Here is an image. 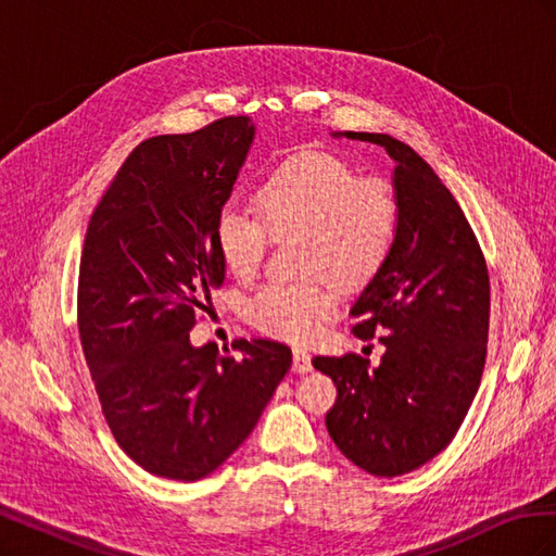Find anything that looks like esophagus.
<instances>
[{
  "label": "esophagus",
  "instance_id": "esophagus-1",
  "mask_svg": "<svg viewBox=\"0 0 556 556\" xmlns=\"http://www.w3.org/2000/svg\"><path fill=\"white\" fill-rule=\"evenodd\" d=\"M292 368L296 374H308L313 371V357L308 355V350L304 348H296L294 355H292Z\"/></svg>",
  "mask_w": 556,
  "mask_h": 556
}]
</instances>
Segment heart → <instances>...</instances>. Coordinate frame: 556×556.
Listing matches in <instances>:
<instances>
[{
    "label": "heart",
    "instance_id": "b5f03b06",
    "mask_svg": "<svg viewBox=\"0 0 556 556\" xmlns=\"http://www.w3.org/2000/svg\"><path fill=\"white\" fill-rule=\"evenodd\" d=\"M263 217L227 206L217 215L215 245L231 276L248 280L264 260L268 233H304L301 274L306 280H271L250 301V317L262 331L304 343L339 306V290L371 282L392 255L399 211L382 180L357 178L341 160L304 153L282 162L255 192Z\"/></svg>",
    "mask_w": 556,
    "mask_h": 556
}]
</instances>
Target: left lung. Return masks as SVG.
<instances>
[{"instance_id":"1","label":"left lung","mask_w":556,"mask_h":556,"mask_svg":"<svg viewBox=\"0 0 556 556\" xmlns=\"http://www.w3.org/2000/svg\"><path fill=\"white\" fill-rule=\"evenodd\" d=\"M384 148L394 162L399 227L392 255L350 315L359 339L384 345L380 366L357 355L315 357L339 390L327 431L378 478L443 452L473 403L490 331V276L464 211L431 166L390 134L333 131Z\"/></svg>"}]
</instances>
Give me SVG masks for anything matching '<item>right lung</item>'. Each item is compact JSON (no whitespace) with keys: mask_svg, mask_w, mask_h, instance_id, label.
<instances>
[{"mask_svg":"<svg viewBox=\"0 0 556 556\" xmlns=\"http://www.w3.org/2000/svg\"><path fill=\"white\" fill-rule=\"evenodd\" d=\"M255 141L248 115L164 134L131 155L99 201L78 271V331L106 422L148 473L194 482L260 422L292 366L276 341L241 357L190 329L225 280L215 223Z\"/></svg>","mask_w":556,"mask_h":556,"instance_id":"obj_1","label":"right lung"}]
</instances>
